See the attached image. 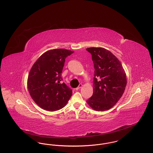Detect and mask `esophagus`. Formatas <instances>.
Instances as JSON below:
<instances>
[{
  "mask_svg": "<svg viewBox=\"0 0 153 153\" xmlns=\"http://www.w3.org/2000/svg\"><path fill=\"white\" fill-rule=\"evenodd\" d=\"M82 85L81 84H79V87L77 88L76 89V90H78V89H80L81 88H82Z\"/></svg>",
  "mask_w": 153,
  "mask_h": 153,
  "instance_id": "obj_1",
  "label": "esophagus"
}]
</instances>
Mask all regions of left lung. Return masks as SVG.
I'll list each match as a JSON object with an SVG mask.
<instances>
[{
	"label": "left lung",
	"mask_w": 153,
	"mask_h": 153,
	"mask_svg": "<svg viewBox=\"0 0 153 153\" xmlns=\"http://www.w3.org/2000/svg\"><path fill=\"white\" fill-rule=\"evenodd\" d=\"M94 64V94L87 102L92 109L104 111L119 100L127 85L126 74L121 62L111 51L102 48L86 49Z\"/></svg>",
	"instance_id": "8db88e82"
}]
</instances>
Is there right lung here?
Segmentation results:
<instances>
[{"label":"right lung","instance_id":"add662e5","mask_svg":"<svg viewBox=\"0 0 153 153\" xmlns=\"http://www.w3.org/2000/svg\"><path fill=\"white\" fill-rule=\"evenodd\" d=\"M73 52L65 49H51L45 52L32 66L27 88L32 99L41 108L59 110L70 99L72 90L61 81L65 58Z\"/></svg>","mask_w":153,"mask_h":153}]
</instances>
